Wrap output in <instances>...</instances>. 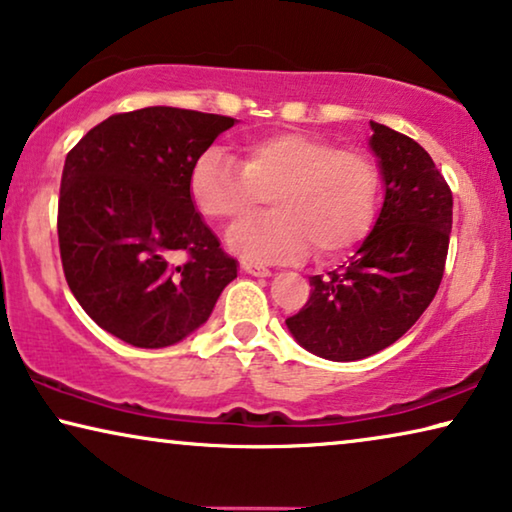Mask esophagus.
Instances as JSON below:
<instances>
[{
  "label": "esophagus",
  "instance_id": "obj_1",
  "mask_svg": "<svg viewBox=\"0 0 512 512\" xmlns=\"http://www.w3.org/2000/svg\"><path fill=\"white\" fill-rule=\"evenodd\" d=\"M242 270H245L247 274H254V277H270V270H267L265 265L261 263H251V261H242L240 263Z\"/></svg>",
  "mask_w": 512,
  "mask_h": 512
}]
</instances>
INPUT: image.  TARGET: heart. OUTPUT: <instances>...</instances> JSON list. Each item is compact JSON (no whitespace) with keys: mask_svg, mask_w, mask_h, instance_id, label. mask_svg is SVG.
<instances>
[{"mask_svg":"<svg viewBox=\"0 0 512 512\" xmlns=\"http://www.w3.org/2000/svg\"><path fill=\"white\" fill-rule=\"evenodd\" d=\"M377 192L371 155L304 130L249 139L242 164L210 146L190 174L192 203L217 224L249 217L270 196L274 212L229 233L231 249L249 261H295L311 247L318 258L343 256L371 229Z\"/></svg>","mask_w":512,"mask_h":512,"instance_id":"obj_1","label":"heart"}]
</instances>
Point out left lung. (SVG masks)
Returning <instances> with one entry per match:
<instances>
[{"label": "left lung", "instance_id": "left-lung-1", "mask_svg": "<svg viewBox=\"0 0 512 512\" xmlns=\"http://www.w3.org/2000/svg\"><path fill=\"white\" fill-rule=\"evenodd\" d=\"M384 206L357 254L311 277V295L286 320L313 355L357 361L396 343L437 295L453 224V194L426 148L371 121Z\"/></svg>", "mask_w": 512, "mask_h": 512}]
</instances>
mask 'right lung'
<instances>
[{
  "label": "right lung",
  "mask_w": 512,
  "mask_h": 512,
  "mask_svg": "<svg viewBox=\"0 0 512 512\" xmlns=\"http://www.w3.org/2000/svg\"><path fill=\"white\" fill-rule=\"evenodd\" d=\"M233 123L144 107L109 116L66 155L57 233L68 288L135 348L183 341L238 277L190 196L194 160Z\"/></svg>",
  "instance_id": "obj_1"
}]
</instances>
